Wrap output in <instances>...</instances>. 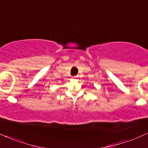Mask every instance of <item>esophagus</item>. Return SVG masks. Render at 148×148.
<instances>
[{"mask_svg":"<svg viewBox=\"0 0 148 148\" xmlns=\"http://www.w3.org/2000/svg\"><path fill=\"white\" fill-rule=\"evenodd\" d=\"M73 78H74V79H76V78H77V76H72Z\"/></svg>","mask_w":148,"mask_h":148,"instance_id":"1","label":"esophagus"}]
</instances>
